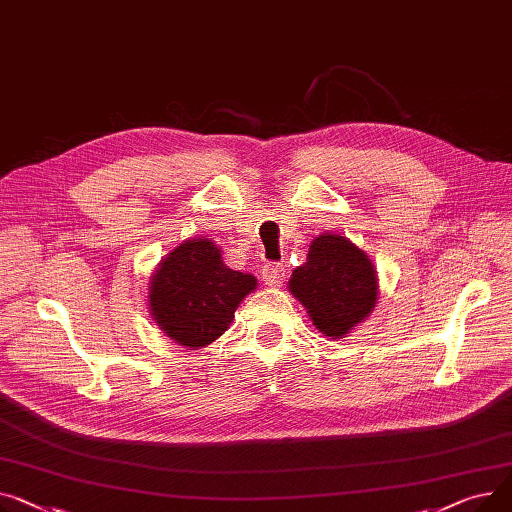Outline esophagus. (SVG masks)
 <instances>
[{"label": "esophagus", "mask_w": 512, "mask_h": 512, "mask_svg": "<svg viewBox=\"0 0 512 512\" xmlns=\"http://www.w3.org/2000/svg\"><path fill=\"white\" fill-rule=\"evenodd\" d=\"M285 277H287L285 266L279 262H266L262 266V279L266 281L268 287H281Z\"/></svg>", "instance_id": "1"}]
</instances>
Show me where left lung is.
I'll use <instances>...</instances> for the list:
<instances>
[{"instance_id":"8db88e82","label":"left lung","mask_w":512,"mask_h":512,"mask_svg":"<svg viewBox=\"0 0 512 512\" xmlns=\"http://www.w3.org/2000/svg\"><path fill=\"white\" fill-rule=\"evenodd\" d=\"M289 291L306 306L324 337H345L374 308L378 279L370 258L349 239L316 237L308 262L293 270Z\"/></svg>"}]
</instances>
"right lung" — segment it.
Returning <instances> with one entry per match:
<instances>
[{
	"instance_id": "right-lung-1",
	"label": "right lung",
	"mask_w": 512,
	"mask_h": 512,
	"mask_svg": "<svg viewBox=\"0 0 512 512\" xmlns=\"http://www.w3.org/2000/svg\"><path fill=\"white\" fill-rule=\"evenodd\" d=\"M252 289L256 279L227 268L210 239H188L161 262L148 304L167 337L196 349L225 333Z\"/></svg>"
}]
</instances>
